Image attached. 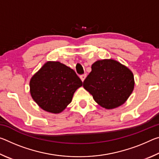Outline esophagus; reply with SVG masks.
I'll use <instances>...</instances> for the list:
<instances>
[{"label":"esophagus","mask_w":159,"mask_h":159,"mask_svg":"<svg viewBox=\"0 0 159 159\" xmlns=\"http://www.w3.org/2000/svg\"><path fill=\"white\" fill-rule=\"evenodd\" d=\"M80 79H81L82 81L83 82V81H84V80L85 79V78H86V74H83V75H81V76H80Z\"/></svg>","instance_id":"34e87169"}]
</instances>
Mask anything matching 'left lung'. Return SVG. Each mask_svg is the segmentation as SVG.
<instances>
[{
	"mask_svg": "<svg viewBox=\"0 0 159 159\" xmlns=\"http://www.w3.org/2000/svg\"><path fill=\"white\" fill-rule=\"evenodd\" d=\"M91 69L83 86L99 106L113 109L127 101L134 86L130 69L113 59L96 61Z\"/></svg>",
	"mask_w": 159,
	"mask_h": 159,
	"instance_id": "1",
	"label": "left lung"
}]
</instances>
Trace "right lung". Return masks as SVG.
Returning <instances> with one entry per match:
<instances>
[{
  "label": "right lung",
  "mask_w": 159,
  "mask_h": 159,
  "mask_svg": "<svg viewBox=\"0 0 159 159\" xmlns=\"http://www.w3.org/2000/svg\"><path fill=\"white\" fill-rule=\"evenodd\" d=\"M83 83L76 72L60 61H48L31 77V98L44 111L60 114L71 103Z\"/></svg>",
  "instance_id": "add662e5"
}]
</instances>
